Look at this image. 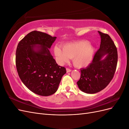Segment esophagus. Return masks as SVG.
<instances>
[{
  "label": "esophagus",
  "mask_w": 129,
  "mask_h": 129,
  "mask_svg": "<svg viewBox=\"0 0 129 129\" xmlns=\"http://www.w3.org/2000/svg\"><path fill=\"white\" fill-rule=\"evenodd\" d=\"M66 71H67V73H69V72H71L72 71H71V69H70L69 68H66Z\"/></svg>",
  "instance_id": "1"
}]
</instances>
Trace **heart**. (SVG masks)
<instances>
[{"instance_id":"b5f03b06","label":"heart","mask_w":129,"mask_h":129,"mask_svg":"<svg viewBox=\"0 0 129 129\" xmlns=\"http://www.w3.org/2000/svg\"><path fill=\"white\" fill-rule=\"evenodd\" d=\"M54 52L57 60L61 64L73 58L74 66L77 68L87 67L91 64L95 54L94 46L87 40H80L61 46L56 45Z\"/></svg>"}]
</instances>
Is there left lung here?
Wrapping results in <instances>:
<instances>
[{
  "mask_svg": "<svg viewBox=\"0 0 129 129\" xmlns=\"http://www.w3.org/2000/svg\"><path fill=\"white\" fill-rule=\"evenodd\" d=\"M101 36L100 48L91 64L81 69V77L77 84L82 91L95 93L102 90L112 79L117 64L116 47L110 36L98 31Z\"/></svg>",
  "mask_w": 129,
  "mask_h": 129,
  "instance_id": "8db88e82",
  "label": "left lung"
}]
</instances>
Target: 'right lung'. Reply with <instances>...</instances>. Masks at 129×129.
<instances>
[{
  "mask_svg": "<svg viewBox=\"0 0 129 129\" xmlns=\"http://www.w3.org/2000/svg\"><path fill=\"white\" fill-rule=\"evenodd\" d=\"M56 38L34 30L17 46L15 63L19 76L27 88L39 95L55 93L66 73V68L56 63L49 51Z\"/></svg>",
  "mask_w": 129,
  "mask_h": 129,
  "instance_id": "1",
  "label": "right lung"
}]
</instances>
